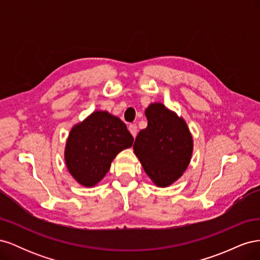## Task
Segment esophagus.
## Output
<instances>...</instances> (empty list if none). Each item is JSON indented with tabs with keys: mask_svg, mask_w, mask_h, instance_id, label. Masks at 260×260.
Here are the masks:
<instances>
[{
	"mask_svg": "<svg viewBox=\"0 0 260 260\" xmlns=\"http://www.w3.org/2000/svg\"><path fill=\"white\" fill-rule=\"evenodd\" d=\"M128 129H129V131H130L131 135H132V137H133V138H136V137H137V135H138V127H137V124H135V123L130 124Z\"/></svg>",
	"mask_w": 260,
	"mask_h": 260,
	"instance_id": "esophagus-1",
	"label": "esophagus"
}]
</instances>
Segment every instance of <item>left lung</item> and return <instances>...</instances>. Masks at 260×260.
Here are the masks:
<instances>
[{
	"instance_id": "1",
	"label": "left lung",
	"mask_w": 260,
	"mask_h": 260,
	"mask_svg": "<svg viewBox=\"0 0 260 260\" xmlns=\"http://www.w3.org/2000/svg\"><path fill=\"white\" fill-rule=\"evenodd\" d=\"M145 116L147 127L139 132L133 151L154 184L166 187L186 170L193 153V138L183 118L162 103L149 104Z\"/></svg>"
}]
</instances>
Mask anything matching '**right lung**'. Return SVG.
Here are the masks:
<instances>
[{"mask_svg": "<svg viewBox=\"0 0 260 260\" xmlns=\"http://www.w3.org/2000/svg\"><path fill=\"white\" fill-rule=\"evenodd\" d=\"M133 137L119 118L95 111L75 124L65 146V162L78 183L92 187L105 177L118 153L132 146Z\"/></svg>", "mask_w": 260, "mask_h": 260, "instance_id": "1", "label": "right lung"}]
</instances>
